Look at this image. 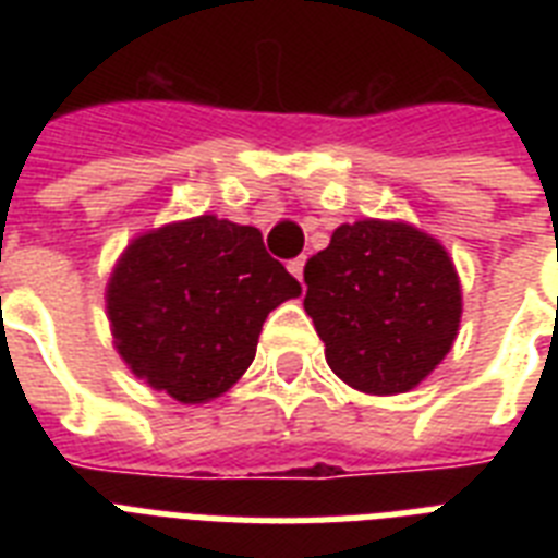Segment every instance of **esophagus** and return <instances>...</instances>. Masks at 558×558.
Wrapping results in <instances>:
<instances>
[{
    "mask_svg": "<svg viewBox=\"0 0 558 558\" xmlns=\"http://www.w3.org/2000/svg\"><path fill=\"white\" fill-rule=\"evenodd\" d=\"M304 263H306V257H295V260H289V263H287L289 271H292V275H295L298 280L304 278Z\"/></svg>",
    "mask_w": 558,
    "mask_h": 558,
    "instance_id": "34e87169",
    "label": "esophagus"
}]
</instances>
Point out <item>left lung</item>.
Returning <instances> with one entry per match:
<instances>
[{"label":"left lung","mask_w":558,"mask_h":558,"mask_svg":"<svg viewBox=\"0 0 558 558\" xmlns=\"http://www.w3.org/2000/svg\"><path fill=\"white\" fill-rule=\"evenodd\" d=\"M304 310L332 373L365 393H402L451 350L460 280L440 243L405 222L332 231L304 266Z\"/></svg>","instance_id":"obj_1"}]
</instances>
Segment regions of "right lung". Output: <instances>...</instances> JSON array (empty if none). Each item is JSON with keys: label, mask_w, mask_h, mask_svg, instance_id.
Instances as JSON below:
<instances>
[{"label": "right lung", "mask_w": 558, "mask_h": 558, "mask_svg": "<svg viewBox=\"0 0 558 558\" xmlns=\"http://www.w3.org/2000/svg\"><path fill=\"white\" fill-rule=\"evenodd\" d=\"M301 295L257 228L196 217L138 236L112 271L118 353L179 402L226 393L252 365L266 315Z\"/></svg>", "instance_id": "add662e5"}]
</instances>
